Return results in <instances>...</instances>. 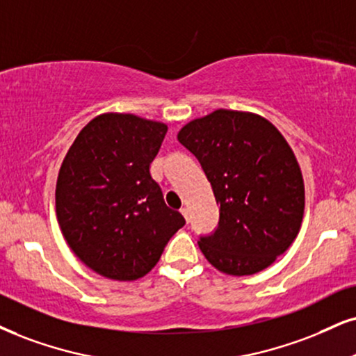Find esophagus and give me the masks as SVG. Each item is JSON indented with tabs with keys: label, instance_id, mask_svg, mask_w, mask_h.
Wrapping results in <instances>:
<instances>
[{
	"label": "esophagus",
	"instance_id": "esophagus-1",
	"mask_svg": "<svg viewBox=\"0 0 356 356\" xmlns=\"http://www.w3.org/2000/svg\"><path fill=\"white\" fill-rule=\"evenodd\" d=\"M179 211H181V214H183V216H185L186 221L190 222V209H188V208H181V209H179Z\"/></svg>",
	"mask_w": 356,
	"mask_h": 356
}]
</instances>
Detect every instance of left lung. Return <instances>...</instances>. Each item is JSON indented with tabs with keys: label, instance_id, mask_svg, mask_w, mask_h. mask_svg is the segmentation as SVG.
Returning <instances> with one entry per match:
<instances>
[{
	"label": "left lung",
	"instance_id": "left-lung-1",
	"mask_svg": "<svg viewBox=\"0 0 356 356\" xmlns=\"http://www.w3.org/2000/svg\"><path fill=\"white\" fill-rule=\"evenodd\" d=\"M219 204L218 227L200 249L218 270L251 275L293 243L304 216V179L292 148L261 115L219 108L179 130Z\"/></svg>",
	"mask_w": 356,
	"mask_h": 356
}]
</instances>
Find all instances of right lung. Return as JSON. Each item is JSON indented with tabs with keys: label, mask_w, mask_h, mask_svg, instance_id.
Wrapping results in <instances>:
<instances>
[{
	"label": "right lung",
	"mask_w": 356,
	"mask_h": 356,
	"mask_svg": "<svg viewBox=\"0 0 356 356\" xmlns=\"http://www.w3.org/2000/svg\"><path fill=\"white\" fill-rule=\"evenodd\" d=\"M166 130L131 113H102L81 130L64 158L57 221L74 254L104 277H143L185 226L150 175Z\"/></svg>",
	"instance_id": "add662e5"
}]
</instances>
